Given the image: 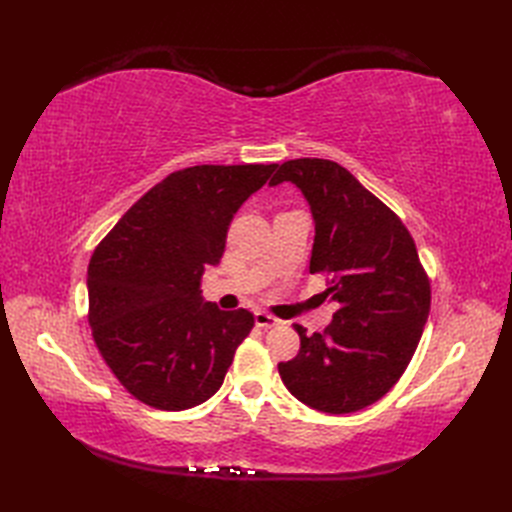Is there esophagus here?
<instances>
[{
	"label": "esophagus",
	"instance_id": "esophagus-1",
	"mask_svg": "<svg viewBox=\"0 0 512 512\" xmlns=\"http://www.w3.org/2000/svg\"><path fill=\"white\" fill-rule=\"evenodd\" d=\"M254 318H256V324H258V327H262V329H271V327H277V324L282 322L280 318L271 316L269 312H256V314H254Z\"/></svg>",
	"mask_w": 512,
	"mask_h": 512
}]
</instances>
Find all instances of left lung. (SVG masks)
<instances>
[{
	"label": "left lung",
	"instance_id": "8db88e82",
	"mask_svg": "<svg viewBox=\"0 0 512 512\" xmlns=\"http://www.w3.org/2000/svg\"><path fill=\"white\" fill-rule=\"evenodd\" d=\"M292 181L316 220L309 273L327 275L333 322L307 335L280 363L286 389L303 404L348 414L389 393L410 365L431 307L429 275L410 230L348 168L333 160H288L271 185Z\"/></svg>",
	"mask_w": 512,
	"mask_h": 512
}]
</instances>
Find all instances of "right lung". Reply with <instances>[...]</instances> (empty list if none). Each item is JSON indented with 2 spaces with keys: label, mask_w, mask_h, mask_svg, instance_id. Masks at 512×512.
I'll return each instance as SVG.
<instances>
[{
  "label": "right lung",
  "mask_w": 512,
  "mask_h": 512,
  "mask_svg": "<svg viewBox=\"0 0 512 512\" xmlns=\"http://www.w3.org/2000/svg\"><path fill=\"white\" fill-rule=\"evenodd\" d=\"M277 164H200L170 173L123 213L87 269L91 335L123 389L158 410H188L220 389L243 339L247 309L200 297L232 215Z\"/></svg>",
  "instance_id": "obj_1"
}]
</instances>
